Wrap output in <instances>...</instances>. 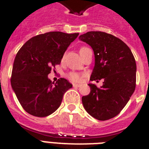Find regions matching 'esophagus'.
Wrapping results in <instances>:
<instances>
[{
	"instance_id": "obj_1",
	"label": "esophagus",
	"mask_w": 149,
	"mask_h": 149,
	"mask_svg": "<svg viewBox=\"0 0 149 149\" xmlns=\"http://www.w3.org/2000/svg\"><path fill=\"white\" fill-rule=\"evenodd\" d=\"M73 86L74 87H81V84H73Z\"/></svg>"
}]
</instances>
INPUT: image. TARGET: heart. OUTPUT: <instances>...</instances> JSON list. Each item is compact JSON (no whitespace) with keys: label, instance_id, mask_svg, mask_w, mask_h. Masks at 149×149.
Returning a JSON list of instances; mask_svg holds the SVG:
<instances>
[{"label":"heart","instance_id":"obj_1","mask_svg":"<svg viewBox=\"0 0 149 149\" xmlns=\"http://www.w3.org/2000/svg\"><path fill=\"white\" fill-rule=\"evenodd\" d=\"M89 49L86 47H82V48H80V54H81L82 53H84V51H86V50ZM68 78L70 79L71 81H73V82H81L82 81V77H81V74H79L78 73H76V72H70V73L68 74Z\"/></svg>","mask_w":149,"mask_h":149}]
</instances>
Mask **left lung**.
<instances>
[{"mask_svg": "<svg viewBox=\"0 0 149 149\" xmlns=\"http://www.w3.org/2000/svg\"><path fill=\"white\" fill-rule=\"evenodd\" d=\"M79 39L93 48L95 65L90 81L104 78L98 88L89 84L90 93L82 97L84 109L95 119L105 121L117 116L136 87V65L131 49L119 38L101 31H90Z\"/></svg>", "mask_w": 149, "mask_h": 149, "instance_id": "left-lung-1", "label": "left lung"}]
</instances>
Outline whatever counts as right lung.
<instances>
[{"instance_id":"right-lung-1","label":"right lung","mask_w":149,"mask_h":149,"mask_svg":"<svg viewBox=\"0 0 149 149\" xmlns=\"http://www.w3.org/2000/svg\"><path fill=\"white\" fill-rule=\"evenodd\" d=\"M79 33L54 31L36 36L18 51L13 63L11 86L24 110L45 117L60 106L64 93L72 87L65 78L56 83L48 78L51 68L61 63L63 54Z\"/></svg>"}]
</instances>
